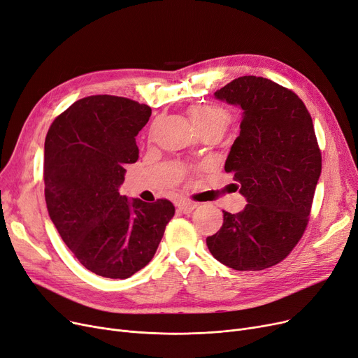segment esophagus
Instances as JSON below:
<instances>
[{"label":"esophagus","instance_id":"obj_1","mask_svg":"<svg viewBox=\"0 0 358 358\" xmlns=\"http://www.w3.org/2000/svg\"><path fill=\"white\" fill-rule=\"evenodd\" d=\"M197 205L193 203V201H187V200H181L177 203V208L181 213H190Z\"/></svg>","mask_w":358,"mask_h":358}]
</instances>
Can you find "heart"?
I'll list each match as a JSON object with an SVG mask.
<instances>
[{
	"instance_id": "obj_1",
	"label": "heart",
	"mask_w": 358,
	"mask_h": 358,
	"mask_svg": "<svg viewBox=\"0 0 358 358\" xmlns=\"http://www.w3.org/2000/svg\"><path fill=\"white\" fill-rule=\"evenodd\" d=\"M189 117L197 133L206 130H217L224 133L231 121L229 113L224 110L222 106L209 103L192 106L189 111Z\"/></svg>"
}]
</instances>
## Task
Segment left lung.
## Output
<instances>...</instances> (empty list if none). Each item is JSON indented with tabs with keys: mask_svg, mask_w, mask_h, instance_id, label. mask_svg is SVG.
Returning a JSON list of instances; mask_svg holds the SVG:
<instances>
[{
	"mask_svg": "<svg viewBox=\"0 0 358 358\" xmlns=\"http://www.w3.org/2000/svg\"><path fill=\"white\" fill-rule=\"evenodd\" d=\"M213 95L243 110L225 171L240 182L247 205L224 212L206 244L228 268L266 269L289 255L308 222L322 171L313 121L294 92L263 77H238Z\"/></svg>",
	"mask_w": 358,
	"mask_h": 358,
	"instance_id": "left-lung-1",
	"label": "left lung"
}]
</instances>
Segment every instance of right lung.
Here are the masks:
<instances>
[{"mask_svg": "<svg viewBox=\"0 0 358 358\" xmlns=\"http://www.w3.org/2000/svg\"><path fill=\"white\" fill-rule=\"evenodd\" d=\"M150 106L110 95L76 101L45 138V201L51 221L90 272L126 279L157 253L176 208L120 194L127 164L138 159L136 136Z\"/></svg>", "mask_w": 358, "mask_h": 358, "instance_id": "right-lung-1", "label": "right lung"}]
</instances>
